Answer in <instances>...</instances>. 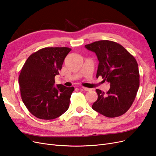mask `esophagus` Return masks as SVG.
<instances>
[{"label":"esophagus","instance_id":"obj_1","mask_svg":"<svg viewBox=\"0 0 156 156\" xmlns=\"http://www.w3.org/2000/svg\"><path fill=\"white\" fill-rule=\"evenodd\" d=\"M82 88H83L85 91H90V90H91L90 88H87V87H83Z\"/></svg>","mask_w":156,"mask_h":156}]
</instances>
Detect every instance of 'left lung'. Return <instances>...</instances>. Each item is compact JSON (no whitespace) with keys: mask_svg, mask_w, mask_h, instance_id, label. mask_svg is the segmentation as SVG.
Masks as SVG:
<instances>
[{"mask_svg":"<svg viewBox=\"0 0 156 156\" xmlns=\"http://www.w3.org/2000/svg\"><path fill=\"white\" fill-rule=\"evenodd\" d=\"M85 48L94 52L99 60L96 77L101 76L110 83L106 94L96 90L98 97L92 108L108 118L124 115L133 104L139 87L136 60L123 46L112 41H94Z\"/></svg>","mask_w":156,"mask_h":156,"instance_id":"left-lung-1","label":"left lung"}]
</instances>
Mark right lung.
Here are the masks:
<instances>
[{"mask_svg": "<svg viewBox=\"0 0 156 156\" xmlns=\"http://www.w3.org/2000/svg\"><path fill=\"white\" fill-rule=\"evenodd\" d=\"M72 49L45 48L27 58L19 76L21 99L32 115L42 120L58 118L69 106L74 87H54L55 75Z\"/></svg>", "mask_w": 156, "mask_h": 156, "instance_id": "1", "label": "right lung"}]
</instances>
